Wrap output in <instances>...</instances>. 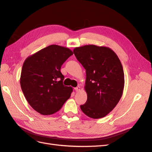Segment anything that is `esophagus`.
Listing matches in <instances>:
<instances>
[{
	"label": "esophagus",
	"mask_w": 152,
	"mask_h": 152,
	"mask_svg": "<svg viewBox=\"0 0 152 152\" xmlns=\"http://www.w3.org/2000/svg\"><path fill=\"white\" fill-rule=\"evenodd\" d=\"M74 89H75V91L76 92H79V91H80V86H77V87H75Z\"/></svg>",
	"instance_id": "esophagus-1"
}]
</instances>
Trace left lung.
Returning a JSON list of instances; mask_svg holds the SVG:
<instances>
[{
    "label": "left lung",
    "instance_id": "1",
    "mask_svg": "<svg viewBox=\"0 0 152 152\" xmlns=\"http://www.w3.org/2000/svg\"><path fill=\"white\" fill-rule=\"evenodd\" d=\"M77 60L86 69L87 102L80 109L92 118L105 117L116 107L124 87V73L120 59L104 46L86 45L73 49Z\"/></svg>",
    "mask_w": 152,
    "mask_h": 152
}]
</instances>
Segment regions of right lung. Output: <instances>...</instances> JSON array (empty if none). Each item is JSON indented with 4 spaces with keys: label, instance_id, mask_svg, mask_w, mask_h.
<instances>
[{
    "label": "right lung",
    "instance_id": "add662e5",
    "mask_svg": "<svg viewBox=\"0 0 152 152\" xmlns=\"http://www.w3.org/2000/svg\"><path fill=\"white\" fill-rule=\"evenodd\" d=\"M73 54L67 48L50 45L27 58L23 65L20 85L30 105L39 113L48 115L57 112L73 91L63 84L60 69Z\"/></svg>",
    "mask_w": 152,
    "mask_h": 152
}]
</instances>
